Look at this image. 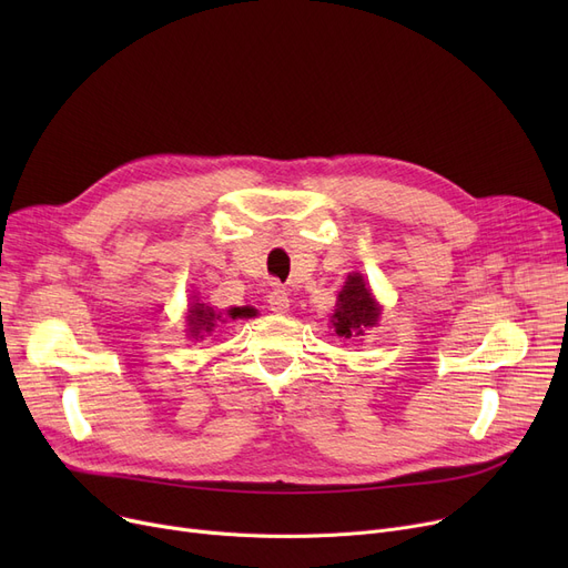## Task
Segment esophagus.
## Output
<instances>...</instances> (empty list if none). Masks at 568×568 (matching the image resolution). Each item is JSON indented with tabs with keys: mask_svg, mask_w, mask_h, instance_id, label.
<instances>
[{
	"mask_svg": "<svg viewBox=\"0 0 568 568\" xmlns=\"http://www.w3.org/2000/svg\"><path fill=\"white\" fill-rule=\"evenodd\" d=\"M266 304L274 313H287L290 311V294L285 287H274L266 294Z\"/></svg>",
	"mask_w": 568,
	"mask_h": 568,
	"instance_id": "1",
	"label": "esophagus"
}]
</instances>
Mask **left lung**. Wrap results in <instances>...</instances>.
Segmentation results:
<instances>
[{"label":"left lung","mask_w":568,"mask_h":568,"mask_svg":"<svg viewBox=\"0 0 568 568\" xmlns=\"http://www.w3.org/2000/svg\"><path fill=\"white\" fill-rule=\"evenodd\" d=\"M338 296H341L338 308L332 320L338 336H345V338L364 336L368 326L377 324L379 306L371 296V290L362 274L347 276V283Z\"/></svg>","instance_id":"1"}]
</instances>
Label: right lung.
<instances>
[{
  "label": "right lung",
  "mask_w": 568,
  "mask_h": 568,
  "mask_svg": "<svg viewBox=\"0 0 568 568\" xmlns=\"http://www.w3.org/2000/svg\"><path fill=\"white\" fill-rule=\"evenodd\" d=\"M189 313H191V315H189V326H191V336H193V338H202V334L212 332V329H214V322L221 317L214 308H209V306H204V304L191 306ZM227 315L242 317V315H248V308H232V311H227Z\"/></svg>",
  "instance_id": "1"
}]
</instances>
